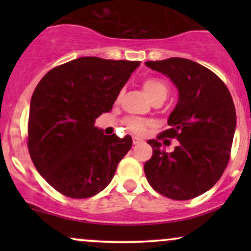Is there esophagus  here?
Instances as JSON below:
<instances>
[{"label": "esophagus", "mask_w": 251, "mask_h": 251, "mask_svg": "<svg viewBox=\"0 0 251 251\" xmlns=\"http://www.w3.org/2000/svg\"><path fill=\"white\" fill-rule=\"evenodd\" d=\"M143 140L142 139H139V138H133V144L134 145H137V144H139V143H142Z\"/></svg>", "instance_id": "1"}]
</instances>
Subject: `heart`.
I'll return each instance as SVG.
<instances>
[{"label":"heart","mask_w":251,"mask_h":251,"mask_svg":"<svg viewBox=\"0 0 251 251\" xmlns=\"http://www.w3.org/2000/svg\"><path fill=\"white\" fill-rule=\"evenodd\" d=\"M144 93L152 101L155 100H164L166 99L169 94V86L164 80L158 79V77H148L143 81ZM125 125L128 131L137 135H143L148 132L150 127V123L144 119H138V118H129L125 120Z\"/></svg>","instance_id":"b5f03b06"}]
</instances>
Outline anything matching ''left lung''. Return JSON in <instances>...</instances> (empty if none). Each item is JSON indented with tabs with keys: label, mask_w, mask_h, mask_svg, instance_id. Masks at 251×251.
<instances>
[{
	"label": "left lung",
	"mask_w": 251,
	"mask_h": 251,
	"mask_svg": "<svg viewBox=\"0 0 251 251\" xmlns=\"http://www.w3.org/2000/svg\"><path fill=\"white\" fill-rule=\"evenodd\" d=\"M145 65L168 76L179 97L169 116L170 128L158 140H148L153 154L144 172L160 195L191 200L211 189L226 168L236 128L234 101L220 77L192 60L170 57ZM164 137L180 142L170 154L159 142Z\"/></svg>",
	"instance_id": "left-lung-1"
}]
</instances>
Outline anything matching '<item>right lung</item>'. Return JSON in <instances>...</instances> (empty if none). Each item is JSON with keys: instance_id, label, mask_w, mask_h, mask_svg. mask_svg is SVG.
<instances>
[{"instance_id": "add662e5", "label": "right lung", "mask_w": 251, "mask_h": 251, "mask_svg": "<svg viewBox=\"0 0 251 251\" xmlns=\"http://www.w3.org/2000/svg\"><path fill=\"white\" fill-rule=\"evenodd\" d=\"M139 61L82 56L53 68L30 100L28 150L39 174L60 194L88 198L112 180L131 135L94 126L107 113Z\"/></svg>"}]
</instances>
